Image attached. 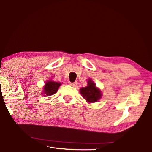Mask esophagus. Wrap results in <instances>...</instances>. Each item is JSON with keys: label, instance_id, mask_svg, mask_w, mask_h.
<instances>
[{"label": "esophagus", "instance_id": "34e87169", "mask_svg": "<svg viewBox=\"0 0 152 152\" xmlns=\"http://www.w3.org/2000/svg\"><path fill=\"white\" fill-rule=\"evenodd\" d=\"M70 86H73V87H76L77 85H78V82H70Z\"/></svg>", "mask_w": 152, "mask_h": 152}]
</instances>
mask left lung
Masks as SVG:
<instances>
[{"label": "left lung", "instance_id": "8db88e82", "mask_svg": "<svg viewBox=\"0 0 152 152\" xmlns=\"http://www.w3.org/2000/svg\"><path fill=\"white\" fill-rule=\"evenodd\" d=\"M80 92L82 97L88 102H97L102 96L101 90L97 88L91 78L88 80V86L81 88Z\"/></svg>", "mask_w": 152, "mask_h": 152}]
</instances>
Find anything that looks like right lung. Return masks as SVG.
<instances>
[{"instance_id": "add662e5", "label": "right lung", "mask_w": 152, "mask_h": 152, "mask_svg": "<svg viewBox=\"0 0 152 152\" xmlns=\"http://www.w3.org/2000/svg\"><path fill=\"white\" fill-rule=\"evenodd\" d=\"M60 82H54L52 80H48L45 82V86L43 87V94L46 96H51L55 94L60 86Z\"/></svg>"}]
</instances>
